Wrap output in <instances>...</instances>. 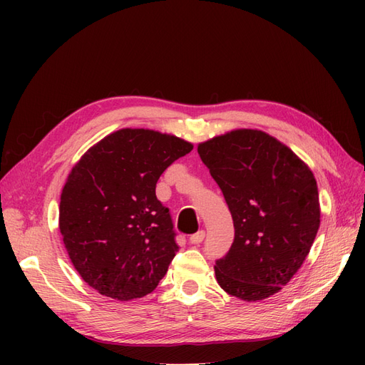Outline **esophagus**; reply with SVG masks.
<instances>
[{
    "mask_svg": "<svg viewBox=\"0 0 365 365\" xmlns=\"http://www.w3.org/2000/svg\"><path fill=\"white\" fill-rule=\"evenodd\" d=\"M204 237H205V231H204V230H200V231H197V233L192 235L189 240H190V244H193V245H200L201 242L204 240Z\"/></svg>",
    "mask_w": 365,
    "mask_h": 365,
    "instance_id": "1",
    "label": "esophagus"
}]
</instances>
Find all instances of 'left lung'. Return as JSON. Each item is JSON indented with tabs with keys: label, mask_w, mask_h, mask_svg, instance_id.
<instances>
[{
	"label": "left lung",
	"mask_w": 365,
	"mask_h": 365,
	"mask_svg": "<svg viewBox=\"0 0 365 365\" xmlns=\"http://www.w3.org/2000/svg\"><path fill=\"white\" fill-rule=\"evenodd\" d=\"M197 153L235 224L233 244L215 264L219 286L245 302L274 295L300 269L317 236L314 173L288 146L257 129L207 140Z\"/></svg>",
	"instance_id": "8db88e82"
}]
</instances>
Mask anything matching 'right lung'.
Masks as SVG:
<instances>
[{
	"label": "right lung",
	"instance_id": "add662e5",
	"mask_svg": "<svg viewBox=\"0 0 365 365\" xmlns=\"http://www.w3.org/2000/svg\"><path fill=\"white\" fill-rule=\"evenodd\" d=\"M192 143L150 129H120L71 169L59 230L71 263L98 294L129 302L150 294L178 245L169 208L155 195L161 173Z\"/></svg>",
	"mask_w": 365,
	"mask_h": 365
}]
</instances>
